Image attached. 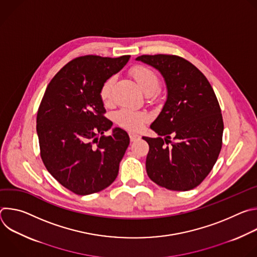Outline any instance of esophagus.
<instances>
[{"mask_svg":"<svg viewBox=\"0 0 257 257\" xmlns=\"http://www.w3.org/2000/svg\"><path fill=\"white\" fill-rule=\"evenodd\" d=\"M129 136H130V140H131V141L138 140V139H140V137H141L138 133H135V132H132V131L129 132Z\"/></svg>","mask_w":257,"mask_h":257,"instance_id":"obj_1","label":"esophagus"}]
</instances>
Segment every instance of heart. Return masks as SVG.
<instances>
[{"label": "heart", "instance_id": "1", "mask_svg": "<svg viewBox=\"0 0 257 257\" xmlns=\"http://www.w3.org/2000/svg\"><path fill=\"white\" fill-rule=\"evenodd\" d=\"M131 75L137 82L140 89L146 94H153L160 86V80L156 73L144 66H135L131 70ZM115 76L106 78L99 90L100 98L103 102H108L112 98V90L115 83ZM117 124L129 130H139L146 122L150 120V115L145 111L139 109L122 107L114 115Z\"/></svg>", "mask_w": 257, "mask_h": 257}]
</instances>
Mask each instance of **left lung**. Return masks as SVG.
Instances as JSON below:
<instances>
[{"instance_id":"left-lung-1","label":"left lung","mask_w":257,"mask_h":257,"mask_svg":"<svg viewBox=\"0 0 257 257\" xmlns=\"http://www.w3.org/2000/svg\"><path fill=\"white\" fill-rule=\"evenodd\" d=\"M136 61L157 69L167 86L165 104L151 125L159 137H142L150 145L146 172L162 187L191 190L209 174L222 149L224 123L214 91L202 73L181 57L143 55ZM165 142L171 145L165 147Z\"/></svg>"}]
</instances>
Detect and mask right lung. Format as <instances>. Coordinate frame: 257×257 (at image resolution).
<instances>
[{
    "mask_svg": "<svg viewBox=\"0 0 257 257\" xmlns=\"http://www.w3.org/2000/svg\"><path fill=\"white\" fill-rule=\"evenodd\" d=\"M130 56H83L65 65L49 83L36 117L41 157L51 175L78 195L103 190L115 181L130 138L103 117L99 90Z\"/></svg>",
    "mask_w": 257,
    "mask_h": 257,
    "instance_id": "1",
    "label": "right lung"
}]
</instances>
